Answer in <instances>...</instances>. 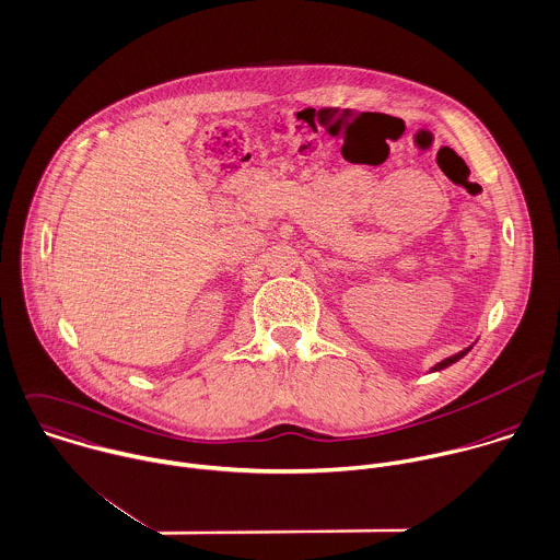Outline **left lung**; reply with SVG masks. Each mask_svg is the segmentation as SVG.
<instances>
[{"mask_svg": "<svg viewBox=\"0 0 560 560\" xmlns=\"http://www.w3.org/2000/svg\"><path fill=\"white\" fill-rule=\"evenodd\" d=\"M471 348H467V350H463V352H458V354H454V357H450V359H445V361H441V363H436L434 368H432V372H441V370H445V368H450V365H454L456 361H460L467 352H469Z\"/></svg>", "mask_w": 560, "mask_h": 560, "instance_id": "left-lung-1", "label": "left lung"}]
</instances>
